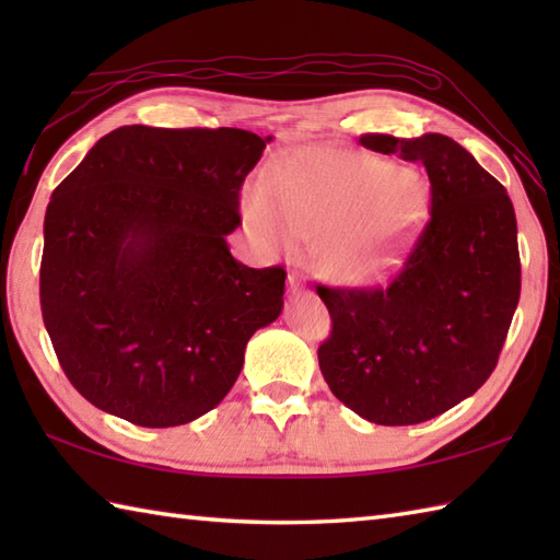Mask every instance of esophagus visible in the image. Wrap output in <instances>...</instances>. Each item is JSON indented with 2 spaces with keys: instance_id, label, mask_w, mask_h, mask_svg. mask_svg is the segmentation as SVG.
Here are the masks:
<instances>
[{
  "instance_id": "obj_1",
  "label": "esophagus",
  "mask_w": 560,
  "mask_h": 560,
  "mask_svg": "<svg viewBox=\"0 0 560 560\" xmlns=\"http://www.w3.org/2000/svg\"><path fill=\"white\" fill-rule=\"evenodd\" d=\"M289 289H291V293H299V291H303L305 287H303V281H301V277L295 271H291L289 273Z\"/></svg>"
}]
</instances>
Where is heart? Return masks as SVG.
Listing matches in <instances>:
<instances>
[{
	"mask_svg": "<svg viewBox=\"0 0 560 560\" xmlns=\"http://www.w3.org/2000/svg\"><path fill=\"white\" fill-rule=\"evenodd\" d=\"M428 183L361 151L303 149L243 197L261 243L317 241V265L341 283H375L401 267L428 217Z\"/></svg>",
	"mask_w": 560,
	"mask_h": 560,
	"instance_id": "b5f03b06",
	"label": "heart"
}]
</instances>
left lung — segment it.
I'll list each match as a JSON object with an SVG mask.
<instances>
[{
	"mask_svg": "<svg viewBox=\"0 0 560 560\" xmlns=\"http://www.w3.org/2000/svg\"><path fill=\"white\" fill-rule=\"evenodd\" d=\"M359 141L423 165L431 219L389 287H317L331 315L317 361L331 395L361 419L413 425L471 397L493 373L520 301L515 209L445 135Z\"/></svg>",
	"mask_w": 560,
	"mask_h": 560,
	"instance_id": "8db88e82",
	"label": "left lung"
}]
</instances>
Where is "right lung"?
<instances>
[{"label":"right lung","mask_w":560,"mask_h":560,"mask_svg":"<svg viewBox=\"0 0 560 560\" xmlns=\"http://www.w3.org/2000/svg\"><path fill=\"white\" fill-rule=\"evenodd\" d=\"M271 137L120 127L50 197L43 323L69 383L144 428L211 411L283 307V267L237 261L241 187Z\"/></svg>","instance_id":"add662e5"}]
</instances>
